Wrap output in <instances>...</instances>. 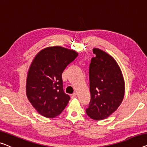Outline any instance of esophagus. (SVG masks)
Wrapping results in <instances>:
<instances>
[{"label": "esophagus", "instance_id": "1", "mask_svg": "<svg viewBox=\"0 0 147 147\" xmlns=\"http://www.w3.org/2000/svg\"><path fill=\"white\" fill-rule=\"evenodd\" d=\"M76 93H74V94H73L71 95V98H76Z\"/></svg>", "mask_w": 147, "mask_h": 147}]
</instances>
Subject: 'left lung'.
Returning a JSON list of instances; mask_svg holds the SVG:
<instances>
[{"instance_id":"obj_1","label":"left lung","mask_w":147,"mask_h":147,"mask_svg":"<svg viewBox=\"0 0 147 147\" xmlns=\"http://www.w3.org/2000/svg\"><path fill=\"white\" fill-rule=\"evenodd\" d=\"M95 57L89 67L91 100L86 109L94 120L108 118L117 110L123 100L125 81L121 69L112 56L94 48Z\"/></svg>"}]
</instances>
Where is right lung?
Segmentation results:
<instances>
[{
  "label": "right lung",
  "mask_w": 147,
  "mask_h": 147,
  "mask_svg": "<svg viewBox=\"0 0 147 147\" xmlns=\"http://www.w3.org/2000/svg\"><path fill=\"white\" fill-rule=\"evenodd\" d=\"M78 53L61 46L45 47L35 56L26 78L29 102L45 117L53 118L63 111L70 96L63 91L62 73Z\"/></svg>",
  "instance_id": "obj_1"
}]
</instances>
